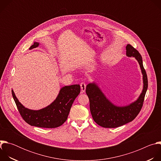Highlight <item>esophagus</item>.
Listing matches in <instances>:
<instances>
[{
    "label": "esophagus",
    "mask_w": 161,
    "mask_h": 161,
    "mask_svg": "<svg viewBox=\"0 0 161 161\" xmlns=\"http://www.w3.org/2000/svg\"><path fill=\"white\" fill-rule=\"evenodd\" d=\"M80 86H81V89L82 92H85V90H86V83L85 82H81L80 83Z\"/></svg>",
    "instance_id": "esophagus-1"
}]
</instances>
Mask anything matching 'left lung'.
<instances>
[{
    "label": "left lung",
    "instance_id": "left-lung-1",
    "mask_svg": "<svg viewBox=\"0 0 161 161\" xmlns=\"http://www.w3.org/2000/svg\"><path fill=\"white\" fill-rule=\"evenodd\" d=\"M126 55L134 57L139 62L143 80V89L137 101L123 107L113 104L104 95L96 84L89 83L86 87V94L90 101V109L94 120L105 128H116L132 122L140 112L148 88L147 75L139 52L132 45L126 47Z\"/></svg>",
    "mask_w": 161,
    "mask_h": 161
}]
</instances>
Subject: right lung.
<instances>
[{
	"instance_id": "1",
	"label": "right lung",
	"mask_w": 161,
	"mask_h": 161,
	"mask_svg": "<svg viewBox=\"0 0 161 161\" xmlns=\"http://www.w3.org/2000/svg\"><path fill=\"white\" fill-rule=\"evenodd\" d=\"M39 46L34 42L30 50ZM80 92V85L65 86L61 88L57 99L48 106L40 110H31L23 106L16 98L13 90L12 96L18 111L27 124L43 128H56L62 125L67 119L72 104Z\"/></svg>"
}]
</instances>
